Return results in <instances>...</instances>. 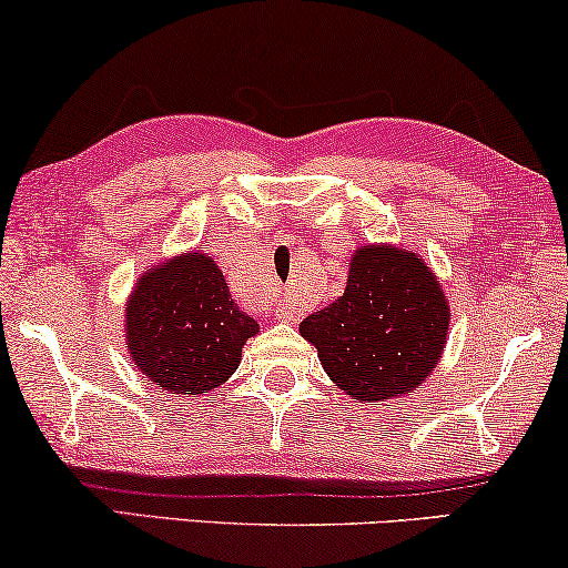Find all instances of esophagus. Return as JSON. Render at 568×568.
<instances>
[{
  "label": "esophagus",
  "mask_w": 568,
  "mask_h": 568,
  "mask_svg": "<svg viewBox=\"0 0 568 568\" xmlns=\"http://www.w3.org/2000/svg\"><path fill=\"white\" fill-rule=\"evenodd\" d=\"M276 315H278V318H282V321H297V318H300V307L292 305V302H278Z\"/></svg>",
  "instance_id": "1"
}]
</instances>
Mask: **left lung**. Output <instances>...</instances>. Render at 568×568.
Segmentation results:
<instances>
[{
    "label": "left lung",
    "instance_id": "left-lung-1",
    "mask_svg": "<svg viewBox=\"0 0 568 568\" xmlns=\"http://www.w3.org/2000/svg\"><path fill=\"white\" fill-rule=\"evenodd\" d=\"M446 331L438 282L415 253L394 247L357 250L342 297L300 326L328 378L363 402L417 388L436 367Z\"/></svg>",
    "mask_w": 568,
    "mask_h": 568
}]
</instances>
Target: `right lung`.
Wrapping results in <instances>:
<instances>
[{"mask_svg": "<svg viewBox=\"0 0 568 568\" xmlns=\"http://www.w3.org/2000/svg\"><path fill=\"white\" fill-rule=\"evenodd\" d=\"M257 323L234 305L216 263L187 253L140 278L128 305L138 371L174 394H205L237 371Z\"/></svg>", "mask_w": 568, "mask_h": 568, "instance_id": "1", "label": "right lung"}]
</instances>
